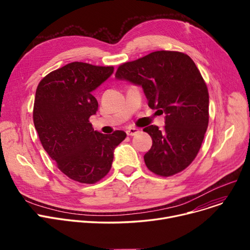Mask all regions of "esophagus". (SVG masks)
<instances>
[{
  "label": "esophagus",
  "mask_w": 250,
  "mask_h": 250,
  "mask_svg": "<svg viewBox=\"0 0 250 250\" xmlns=\"http://www.w3.org/2000/svg\"><path fill=\"white\" fill-rule=\"evenodd\" d=\"M139 132H140V129H139L138 127L130 126V127H128V128L126 129V135H127V136H135V135H137Z\"/></svg>",
  "instance_id": "1"
}]
</instances>
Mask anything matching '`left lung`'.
I'll list each match as a JSON object with an SVG mask.
<instances>
[{
  "label": "left lung",
  "mask_w": 250,
  "mask_h": 250,
  "mask_svg": "<svg viewBox=\"0 0 250 250\" xmlns=\"http://www.w3.org/2000/svg\"><path fill=\"white\" fill-rule=\"evenodd\" d=\"M115 77L141 85L149 106L166 114L163 130L146 126L153 144L144 156L156 175L168 177L188 167L198 155L208 125V91L194 62L187 54L158 50L126 62Z\"/></svg>",
  "instance_id": "left-lung-1"
}]
</instances>
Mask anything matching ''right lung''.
I'll return each instance as SVG.
<instances>
[{"label":"right lung","instance_id":"add662e5","mask_svg":"<svg viewBox=\"0 0 250 250\" xmlns=\"http://www.w3.org/2000/svg\"><path fill=\"white\" fill-rule=\"evenodd\" d=\"M113 73L112 65L74 62L47 74L39 82L33 123L43 149L69 178L93 185L106 175L113 150L126 137L92 127L89 117L98 110L95 90Z\"/></svg>","mask_w":250,"mask_h":250}]
</instances>
